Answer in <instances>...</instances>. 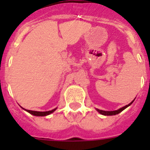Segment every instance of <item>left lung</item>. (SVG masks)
Wrapping results in <instances>:
<instances>
[{"mask_svg": "<svg viewBox=\"0 0 150 150\" xmlns=\"http://www.w3.org/2000/svg\"><path fill=\"white\" fill-rule=\"evenodd\" d=\"M134 101V100H133ZM133 101L132 103H130L129 104L126 105V106H125V107H121V108H120V109H118L117 110H114V111H105V110H99V109H96V110L100 113V114H103V115H105V116H110V115H116V114H119V113H121L122 110H124L125 109V108H127V107H128V106H130L132 103H133Z\"/></svg>", "mask_w": 150, "mask_h": 150, "instance_id": "8db88e82", "label": "left lung"}]
</instances>
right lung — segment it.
I'll list each match as a JSON object with an SVG mask.
<instances>
[{"mask_svg": "<svg viewBox=\"0 0 150 150\" xmlns=\"http://www.w3.org/2000/svg\"><path fill=\"white\" fill-rule=\"evenodd\" d=\"M24 109V108H23ZM57 108L54 110H49V111H44V112H41V111H34V110H25L27 112H29V114H33V115H35V116H47L48 114H51L53 112L56 110Z\"/></svg>", "mask_w": 150, "mask_h": 150, "instance_id": "right-lung-1", "label": "right lung"}]
</instances>
